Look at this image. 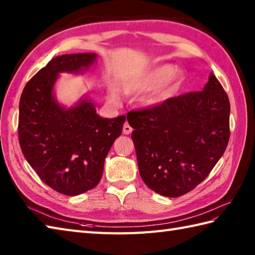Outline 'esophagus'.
<instances>
[{"instance_id": "1", "label": "esophagus", "mask_w": 255, "mask_h": 255, "mask_svg": "<svg viewBox=\"0 0 255 255\" xmlns=\"http://www.w3.org/2000/svg\"><path fill=\"white\" fill-rule=\"evenodd\" d=\"M131 131H132V128L130 127V125L128 124V122H126L124 125V127H123V132L125 134H129Z\"/></svg>"}]
</instances>
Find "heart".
Returning a JSON list of instances; mask_svg holds the SVG:
<instances>
[{"instance_id":"b5f03b06","label":"heart","mask_w":255,"mask_h":255,"mask_svg":"<svg viewBox=\"0 0 255 255\" xmlns=\"http://www.w3.org/2000/svg\"><path fill=\"white\" fill-rule=\"evenodd\" d=\"M182 80L183 73L178 71L176 66L164 63L150 68L127 80L122 85V90L125 94H140L158 87L149 100L150 103L154 104L170 96L177 89ZM111 99L116 100L117 96L112 94Z\"/></svg>"}]
</instances>
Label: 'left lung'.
I'll return each mask as SVG.
<instances>
[{
  "instance_id": "left-lung-1",
  "label": "left lung",
  "mask_w": 255,
  "mask_h": 255,
  "mask_svg": "<svg viewBox=\"0 0 255 255\" xmlns=\"http://www.w3.org/2000/svg\"><path fill=\"white\" fill-rule=\"evenodd\" d=\"M229 115L228 95L213 73L203 91L129 112L145 185L163 196L178 197L202 183L228 145Z\"/></svg>"
}]
</instances>
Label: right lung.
<instances>
[{"label":"right lung","instance_id":"1","mask_svg":"<svg viewBox=\"0 0 255 255\" xmlns=\"http://www.w3.org/2000/svg\"><path fill=\"white\" fill-rule=\"evenodd\" d=\"M95 58V53L53 58L27 82L20 95L21 152L42 182L68 196L88 192L100 183L106 155L126 121L124 115L100 117L90 100L66 110L53 96L59 73L81 72Z\"/></svg>","mask_w":255,"mask_h":255}]
</instances>
